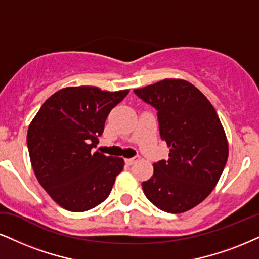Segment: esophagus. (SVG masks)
<instances>
[{"label":"esophagus","mask_w":259,"mask_h":259,"mask_svg":"<svg viewBox=\"0 0 259 259\" xmlns=\"http://www.w3.org/2000/svg\"><path fill=\"white\" fill-rule=\"evenodd\" d=\"M139 161V157H133V158H126L124 159V163H126L127 165H132L135 164L136 162Z\"/></svg>","instance_id":"34e87169"}]
</instances>
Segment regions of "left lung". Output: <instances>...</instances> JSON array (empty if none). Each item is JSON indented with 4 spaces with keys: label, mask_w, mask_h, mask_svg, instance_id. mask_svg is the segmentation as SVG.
<instances>
[{
    "label": "left lung",
    "mask_w": 259,
    "mask_h": 259,
    "mask_svg": "<svg viewBox=\"0 0 259 259\" xmlns=\"http://www.w3.org/2000/svg\"><path fill=\"white\" fill-rule=\"evenodd\" d=\"M135 94L157 109L159 135L169 148L168 161L154 163L143 191L165 212L188 211L211 193L227 163L228 140L219 115L183 79H164Z\"/></svg>",
    "instance_id": "8db88e82"
}]
</instances>
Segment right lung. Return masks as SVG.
<instances>
[{"instance_id":"1","label":"right lung","mask_w":259,"mask_h":259,"mask_svg":"<svg viewBox=\"0 0 259 259\" xmlns=\"http://www.w3.org/2000/svg\"><path fill=\"white\" fill-rule=\"evenodd\" d=\"M130 90L103 91L69 86L44 102L27 131V146L38 183L63 209L81 212L110 194L123 158L92 152L110 110Z\"/></svg>"}]
</instances>
